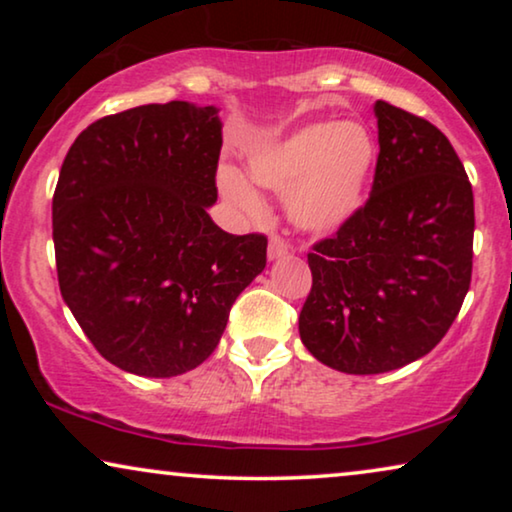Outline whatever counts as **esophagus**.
<instances>
[{
	"label": "esophagus",
	"instance_id": "esophagus-1",
	"mask_svg": "<svg viewBox=\"0 0 512 512\" xmlns=\"http://www.w3.org/2000/svg\"><path fill=\"white\" fill-rule=\"evenodd\" d=\"M284 254H289V244H286L279 235H272L268 242V258L275 261V258H282Z\"/></svg>",
	"mask_w": 512,
	"mask_h": 512
}]
</instances>
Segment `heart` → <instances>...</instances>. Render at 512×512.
Here are the masks:
<instances>
[{"label":"heart","instance_id":"b5f03b06","mask_svg":"<svg viewBox=\"0 0 512 512\" xmlns=\"http://www.w3.org/2000/svg\"><path fill=\"white\" fill-rule=\"evenodd\" d=\"M375 158V139L363 125L321 121L256 151L249 174L265 188L286 191V212L298 228L331 233L361 207ZM219 186L244 214H263L261 195L240 172L223 167Z\"/></svg>","mask_w":512,"mask_h":512}]
</instances>
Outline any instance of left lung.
Returning a JSON list of instances; mask_svg holds the SVG:
<instances>
[{"label": "left lung", "mask_w": 512, "mask_h": 512, "mask_svg": "<svg viewBox=\"0 0 512 512\" xmlns=\"http://www.w3.org/2000/svg\"><path fill=\"white\" fill-rule=\"evenodd\" d=\"M370 195L314 242L312 289L298 317L314 359L377 375L429 354L464 303L473 272V188L443 132L377 100Z\"/></svg>", "instance_id": "left-lung-1"}]
</instances>
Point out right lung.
Returning a JSON list of instances; mask_svg holds the SVG:
<instances>
[{
    "label": "right lung",
    "instance_id": "right-lung-1",
    "mask_svg": "<svg viewBox=\"0 0 512 512\" xmlns=\"http://www.w3.org/2000/svg\"><path fill=\"white\" fill-rule=\"evenodd\" d=\"M216 107L144 104L90 123L53 193L58 284L109 363L144 377L198 368L268 261L263 233L209 219L219 198Z\"/></svg>",
    "mask_w": 512,
    "mask_h": 512
}]
</instances>
